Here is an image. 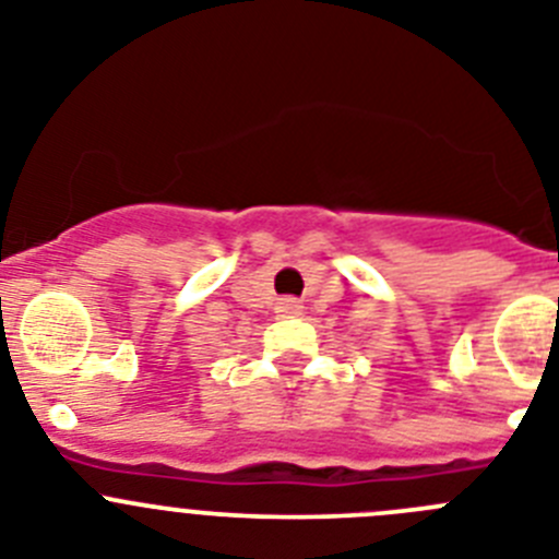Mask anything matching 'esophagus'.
<instances>
[{
	"label": "esophagus",
	"instance_id": "1",
	"mask_svg": "<svg viewBox=\"0 0 559 559\" xmlns=\"http://www.w3.org/2000/svg\"><path fill=\"white\" fill-rule=\"evenodd\" d=\"M276 313L283 316V319H288V316H299L302 313V302H299V299H294V296H285V299H280V302H276Z\"/></svg>",
	"mask_w": 559,
	"mask_h": 559
}]
</instances>
